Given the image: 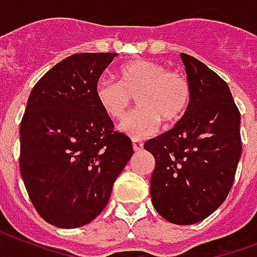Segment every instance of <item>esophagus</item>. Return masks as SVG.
I'll return each instance as SVG.
<instances>
[{"label":"esophagus","instance_id":"1","mask_svg":"<svg viewBox=\"0 0 257 257\" xmlns=\"http://www.w3.org/2000/svg\"><path fill=\"white\" fill-rule=\"evenodd\" d=\"M133 147L135 151H141L143 149V142L139 139H133Z\"/></svg>","mask_w":257,"mask_h":257}]
</instances>
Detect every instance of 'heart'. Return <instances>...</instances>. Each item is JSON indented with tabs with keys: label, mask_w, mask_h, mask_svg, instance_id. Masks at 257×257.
<instances>
[{
	"label": "heart",
	"mask_w": 257,
	"mask_h": 257,
	"mask_svg": "<svg viewBox=\"0 0 257 257\" xmlns=\"http://www.w3.org/2000/svg\"><path fill=\"white\" fill-rule=\"evenodd\" d=\"M96 100L111 118H120L137 96L138 110L120 120L118 128L133 138L156 134L165 122L184 116L192 99L188 77L162 64L138 59L119 69V81L101 76L95 87Z\"/></svg>",
	"instance_id": "b5f03b06"
}]
</instances>
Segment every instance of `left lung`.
Returning a JSON list of instances; mask_svg holds the SVG:
<instances>
[{
    "label": "left lung",
    "instance_id": "1",
    "mask_svg": "<svg viewBox=\"0 0 257 257\" xmlns=\"http://www.w3.org/2000/svg\"><path fill=\"white\" fill-rule=\"evenodd\" d=\"M192 99L176 126L145 149L156 158L150 194L158 213L190 225L225 201L241 157L240 112L229 87L196 57L181 53Z\"/></svg>",
    "mask_w": 257,
    "mask_h": 257
}]
</instances>
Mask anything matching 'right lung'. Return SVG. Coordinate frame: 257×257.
Listing matches in <instances>:
<instances>
[{
  "instance_id": "right-lung-1",
  "label": "right lung",
  "mask_w": 257,
  "mask_h": 257,
  "mask_svg": "<svg viewBox=\"0 0 257 257\" xmlns=\"http://www.w3.org/2000/svg\"><path fill=\"white\" fill-rule=\"evenodd\" d=\"M116 53H76L32 89L20 126V172L37 213L59 228L97 217L128 160L133 143L114 131L95 95Z\"/></svg>"
}]
</instances>
